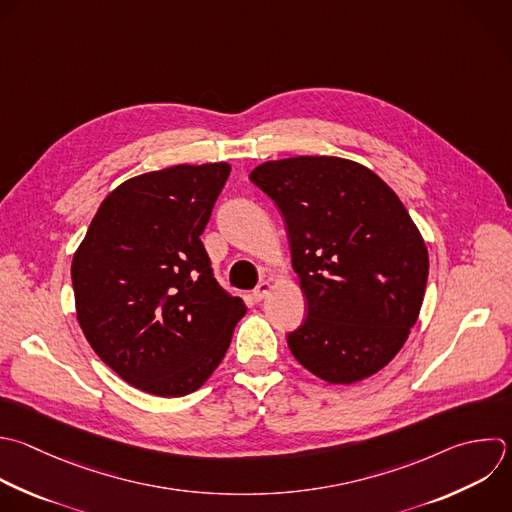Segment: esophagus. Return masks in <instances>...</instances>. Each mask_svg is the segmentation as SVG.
Listing matches in <instances>:
<instances>
[{
	"label": "esophagus",
	"mask_w": 512,
	"mask_h": 512,
	"mask_svg": "<svg viewBox=\"0 0 512 512\" xmlns=\"http://www.w3.org/2000/svg\"><path fill=\"white\" fill-rule=\"evenodd\" d=\"M270 288H272V284H270V280H264V282H260L256 288H254V292H252V298L256 300V302H260V300H264L266 298V294L270 292Z\"/></svg>",
	"instance_id": "obj_1"
}]
</instances>
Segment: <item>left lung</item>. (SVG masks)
<instances>
[{"instance_id": "left-lung-1", "label": "left lung", "mask_w": 512, "mask_h": 512, "mask_svg": "<svg viewBox=\"0 0 512 512\" xmlns=\"http://www.w3.org/2000/svg\"><path fill=\"white\" fill-rule=\"evenodd\" d=\"M250 180L284 214L308 300L304 324L288 334L294 358L328 384L382 370L416 324L428 278L424 238L400 198L336 156L264 162Z\"/></svg>"}]
</instances>
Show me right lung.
Segmentation results:
<instances>
[{"mask_svg": "<svg viewBox=\"0 0 512 512\" xmlns=\"http://www.w3.org/2000/svg\"><path fill=\"white\" fill-rule=\"evenodd\" d=\"M230 164H178L140 174L100 204L72 260L76 316L122 380L186 396L222 362L246 314L212 274L200 240Z\"/></svg>", "mask_w": 512, "mask_h": 512, "instance_id": "add662e5", "label": "right lung"}]
</instances>
